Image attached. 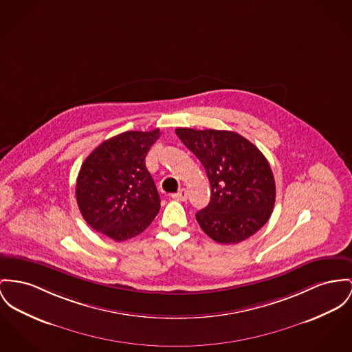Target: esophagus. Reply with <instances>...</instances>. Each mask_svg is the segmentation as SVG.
Instances as JSON below:
<instances>
[{
	"label": "esophagus",
	"instance_id": "obj_1",
	"mask_svg": "<svg viewBox=\"0 0 352 352\" xmlns=\"http://www.w3.org/2000/svg\"><path fill=\"white\" fill-rule=\"evenodd\" d=\"M188 193L186 189H180L177 193L172 195V199L175 200H179V201H186L187 200Z\"/></svg>",
	"mask_w": 352,
	"mask_h": 352
}]
</instances>
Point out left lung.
<instances>
[{
	"instance_id": "8db88e82",
	"label": "left lung",
	"mask_w": 352,
	"mask_h": 352,
	"mask_svg": "<svg viewBox=\"0 0 352 352\" xmlns=\"http://www.w3.org/2000/svg\"><path fill=\"white\" fill-rule=\"evenodd\" d=\"M211 183L210 204L196 213L201 230L221 244H236L268 221L276 197L270 163L251 141L231 131L177 128Z\"/></svg>"
}]
</instances>
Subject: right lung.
Masks as SVG:
<instances>
[{"label": "right lung", "mask_w": 352, "mask_h": 352, "mask_svg": "<svg viewBox=\"0 0 352 352\" xmlns=\"http://www.w3.org/2000/svg\"><path fill=\"white\" fill-rule=\"evenodd\" d=\"M160 136L128 131L101 142L81 165L76 199L85 221L112 240L124 241L148 228L160 210V196L145 156Z\"/></svg>", "instance_id": "1"}]
</instances>
